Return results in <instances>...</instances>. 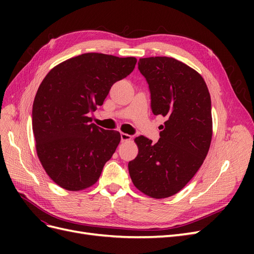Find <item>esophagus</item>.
Instances as JSON below:
<instances>
[{
  "label": "esophagus",
  "mask_w": 254,
  "mask_h": 254,
  "mask_svg": "<svg viewBox=\"0 0 254 254\" xmlns=\"http://www.w3.org/2000/svg\"><path fill=\"white\" fill-rule=\"evenodd\" d=\"M131 139V135H129V134H127V133H121V140H122V142H125V141H128V140H130Z\"/></svg>",
  "instance_id": "esophagus-1"
}]
</instances>
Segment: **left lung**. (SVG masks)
Returning <instances> with one entry per match:
<instances>
[{
	"instance_id": "1",
	"label": "left lung",
	"mask_w": 254,
	"mask_h": 254,
	"mask_svg": "<svg viewBox=\"0 0 254 254\" xmlns=\"http://www.w3.org/2000/svg\"><path fill=\"white\" fill-rule=\"evenodd\" d=\"M137 65L148 83L152 113L166 121L156 144L135 137L139 153L128 163L129 175L142 193L166 198L187 186L207 155L211 96L201 75L175 58H142Z\"/></svg>"
}]
</instances>
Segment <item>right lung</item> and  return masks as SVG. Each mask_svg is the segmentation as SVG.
Listing matches in <instances>:
<instances>
[{"instance_id":"1","label":"right lung","mask_w":254,"mask_h":254,"mask_svg":"<svg viewBox=\"0 0 254 254\" xmlns=\"http://www.w3.org/2000/svg\"><path fill=\"white\" fill-rule=\"evenodd\" d=\"M135 64L134 57L87 53L64 61L42 80L33 105V131L40 162L59 187L79 190L98 180L121 134L91 123L89 114Z\"/></svg>"}]
</instances>
